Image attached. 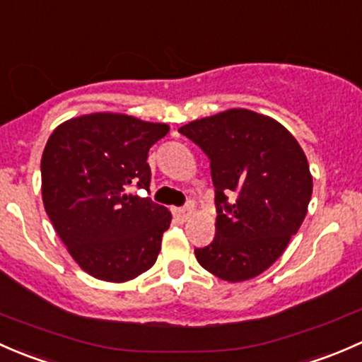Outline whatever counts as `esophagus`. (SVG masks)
Returning <instances> with one entry per match:
<instances>
[{"mask_svg":"<svg viewBox=\"0 0 362 362\" xmlns=\"http://www.w3.org/2000/svg\"><path fill=\"white\" fill-rule=\"evenodd\" d=\"M173 212L180 221H188L189 216L193 214V207H180V209H174Z\"/></svg>","mask_w":362,"mask_h":362,"instance_id":"1","label":"esophagus"}]
</instances>
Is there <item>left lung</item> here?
I'll list each match as a JSON object with an SVG mask.
<instances>
[{
	"label": "left lung",
	"instance_id": "8db88e82",
	"mask_svg": "<svg viewBox=\"0 0 362 362\" xmlns=\"http://www.w3.org/2000/svg\"><path fill=\"white\" fill-rule=\"evenodd\" d=\"M180 132L209 156L216 188V235L195 249L197 262L223 281L258 277L307 216L314 186L307 156L284 125L244 107L193 120Z\"/></svg>",
	"mask_w": 362,
	"mask_h": 362
}]
</instances>
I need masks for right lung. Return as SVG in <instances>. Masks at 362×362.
Masks as SVG:
<instances>
[{
    "label": "right lung",
    "mask_w": 362,
    "mask_h": 362,
    "mask_svg": "<svg viewBox=\"0 0 362 362\" xmlns=\"http://www.w3.org/2000/svg\"><path fill=\"white\" fill-rule=\"evenodd\" d=\"M169 129L100 111L62 122L48 137L45 211L71 258L99 281H132L156 262L173 216L130 188L150 189L148 151Z\"/></svg>",
    "instance_id": "add662e5"
}]
</instances>
